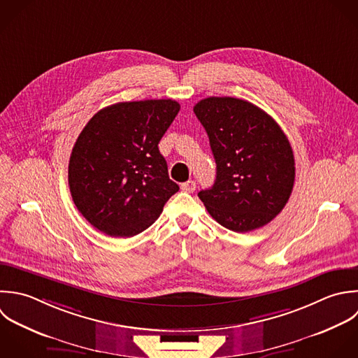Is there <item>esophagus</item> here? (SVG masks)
I'll return each mask as SVG.
<instances>
[{
    "instance_id": "esophagus-1",
    "label": "esophagus",
    "mask_w": 358,
    "mask_h": 358,
    "mask_svg": "<svg viewBox=\"0 0 358 358\" xmlns=\"http://www.w3.org/2000/svg\"><path fill=\"white\" fill-rule=\"evenodd\" d=\"M195 188H196V184H195V181H192V180H189V181L181 184V189L185 191V192H194Z\"/></svg>"
}]
</instances>
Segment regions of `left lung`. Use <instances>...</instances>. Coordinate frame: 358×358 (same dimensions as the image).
Returning a JSON list of instances; mask_svg holds the SVG:
<instances>
[{"label": "left lung", "instance_id": "left-lung-1", "mask_svg": "<svg viewBox=\"0 0 358 358\" xmlns=\"http://www.w3.org/2000/svg\"><path fill=\"white\" fill-rule=\"evenodd\" d=\"M216 162L212 188L198 194L223 227L247 233L272 222L286 206L296 167L279 124L255 104L236 97H208L194 106Z\"/></svg>", "mask_w": 358, "mask_h": 358}]
</instances>
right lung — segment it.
I'll use <instances>...</instances> for the list:
<instances>
[{"mask_svg": "<svg viewBox=\"0 0 358 358\" xmlns=\"http://www.w3.org/2000/svg\"><path fill=\"white\" fill-rule=\"evenodd\" d=\"M180 111L171 99L117 103L79 134L68 166L72 201L110 237H132L155 223L180 187L170 180L159 142Z\"/></svg>", "mask_w": 358, "mask_h": 358, "instance_id": "add662e5", "label": "right lung"}]
</instances>
